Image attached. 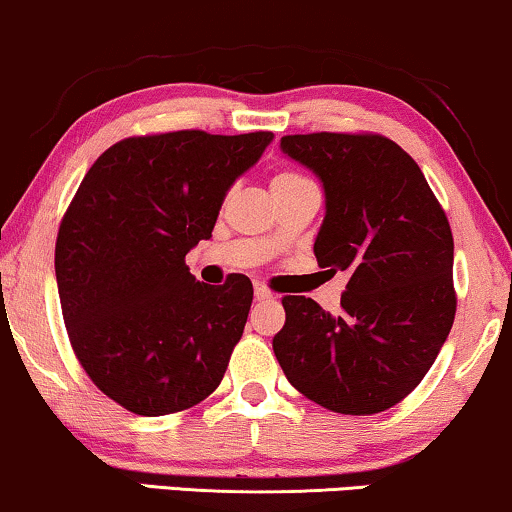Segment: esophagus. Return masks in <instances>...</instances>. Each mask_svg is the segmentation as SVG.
I'll use <instances>...</instances> for the list:
<instances>
[{"label":"esophagus","instance_id":"1","mask_svg":"<svg viewBox=\"0 0 512 512\" xmlns=\"http://www.w3.org/2000/svg\"><path fill=\"white\" fill-rule=\"evenodd\" d=\"M271 297H274V293H271L267 286H262V283H257V286H255V300L264 302V300H271Z\"/></svg>","mask_w":512,"mask_h":512}]
</instances>
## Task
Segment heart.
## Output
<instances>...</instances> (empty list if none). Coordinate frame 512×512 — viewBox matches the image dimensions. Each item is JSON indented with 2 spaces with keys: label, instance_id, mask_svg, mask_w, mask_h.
Instances as JSON below:
<instances>
[{
  "label": "heart",
  "instance_id": "1",
  "mask_svg": "<svg viewBox=\"0 0 512 512\" xmlns=\"http://www.w3.org/2000/svg\"><path fill=\"white\" fill-rule=\"evenodd\" d=\"M302 184H312L304 174L300 172H293V170H283L274 174V179H271V191H286V189H295V186H302Z\"/></svg>",
  "mask_w": 512,
  "mask_h": 512
}]
</instances>
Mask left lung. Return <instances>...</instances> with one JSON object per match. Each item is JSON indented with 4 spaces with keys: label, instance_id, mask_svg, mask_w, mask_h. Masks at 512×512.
<instances>
[{
    "label": "left lung",
    "instance_id": "8db88e82",
    "mask_svg": "<svg viewBox=\"0 0 512 512\" xmlns=\"http://www.w3.org/2000/svg\"><path fill=\"white\" fill-rule=\"evenodd\" d=\"M281 148L319 174V267L347 271L340 312L286 295L274 354L323 409L371 416L420 385L454 326V236L416 160L373 132L288 134Z\"/></svg>",
    "mask_w": 512,
    "mask_h": 512
}]
</instances>
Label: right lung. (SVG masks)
Listing matches in <instances>:
<instances>
[{
  "instance_id": "1",
  "label": "right lung",
  "mask_w": 512,
  "mask_h": 512,
  "mask_svg": "<svg viewBox=\"0 0 512 512\" xmlns=\"http://www.w3.org/2000/svg\"><path fill=\"white\" fill-rule=\"evenodd\" d=\"M271 139L203 129L127 137L84 174L58 226V297L77 361L122 409L167 416L222 383L252 283H200L186 252L212 236L229 186Z\"/></svg>"
}]
</instances>
